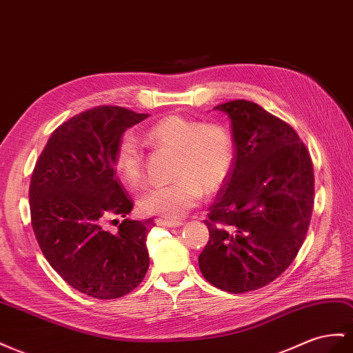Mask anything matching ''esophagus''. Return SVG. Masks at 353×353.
Instances as JSON below:
<instances>
[{"instance_id":"esophagus-1","label":"esophagus","mask_w":353,"mask_h":353,"mask_svg":"<svg viewBox=\"0 0 353 353\" xmlns=\"http://www.w3.org/2000/svg\"><path fill=\"white\" fill-rule=\"evenodd\" d=\"M157 225H165V227H179L183 225L181 221H169V220H163V218H157L156 220Z\"/></svg>"}]
</instances>
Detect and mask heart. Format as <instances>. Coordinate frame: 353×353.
Here are the masks:
<instances>
[{"mask_svg":"<svg viewBox=\"0 0 353 353\" xmlns=\"http://www.w3.org/2000/svg\"><path fill=\"white\" fill-rule=\"evenodd\" d=\"M147 141L157 148L176 153L175 183L151 187L142 193L138 206L147 215H159L175 221L199 205L202 190L211 194L230 176L236 160L234 139L220 123H205L183 116H168L154 123ZM114 168L130 187H137L144 175V154L138 139L126 133L116 147Z\"/></svg>","mask_w":353,"mask_h":353,"instance_id":"obj_1","label":"heart"}]
</instances>
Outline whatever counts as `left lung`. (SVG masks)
Here are the masks:
<instances>
[{"label": "left lung", "instance_id": "1", "mask_svg": "<svg viewBox=\"0 0 353 353\" xmlns=\"http://www.w3.org/2000/svg\"><path fill=\"white\" fill-rule=\"evenodd\" d=\"M232 120L236 160L209 206L205 279L227 292L265 287L290 268L309 230L315 176L306 145L288 123L236 99L216 105Z\"/></svg>", "mask_w": 353, "mask_h": 353}]
</instances>
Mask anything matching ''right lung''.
Masks as SVG:
<instances>
[{
  "label": "right lung",
  "mask_w": 353,
  "mask_h": 353,
  "mask_svg": "<svg viewBox=\"0 0 353 353\" xmlns=\"http://www.w3.org/2000/svg\"><path fill=\"white\" fill-rule=\"evenodd\" d=\"M147 117L116 105L77 114L54 129L31 176V224L46 260L72 288L99 300L135 290L150 265L153 220H129L132 199L114 168L119 139ZM117 216L123 221L110 232Z\"/></svg>",
  "instance_id": "add662e5"
}]
</instances>
